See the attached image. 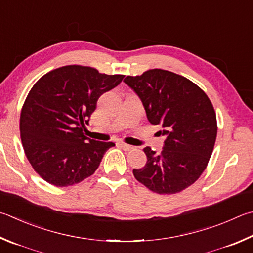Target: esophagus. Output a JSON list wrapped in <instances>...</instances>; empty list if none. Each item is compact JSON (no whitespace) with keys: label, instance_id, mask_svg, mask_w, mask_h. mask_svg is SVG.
Segmentation results:
<instances>
[{"label":"esophagus","instance_id":"34e87169","mask_svg":"<svg viewBox=\"0 0 253 253\" xmlns=\"http://www.w3.org/2000/svg\"><path fill=\"white\" fill-rule=\"evenodd\" d=\"M119 145H121V147H122L124 150H134V149H136V147L131 146V145H128V144H125V142H122V141L119 142Z\"/></svg>","mask_w":253,"mask_h":253}]
</instances>
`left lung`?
<instances>
[{
    "label": "left lung",
    "mask_w": 253,
    "mask_h": 253,
    "mask_svg": "<svg viewBox=\"0 0 253 253\" xmlns=\"http://www.w3.org/2000/svg\"><path fill=\"white\" fill-rule=\"evenodd\" d=\"M124 82L138 95L148 121L166 137L162 154L144 148L147 163L135 178L159 195L191 186L208 165L217 138V117L205 91L172 72L149 70Z\"/></svg>",
    "instance_id": "left-lung-1"
}]
</instances>
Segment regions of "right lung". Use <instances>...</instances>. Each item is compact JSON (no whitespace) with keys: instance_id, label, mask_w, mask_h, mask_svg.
<instances>
[{"instance_id":"add662e5","label":"right lung","mask_w":253,"mask_h":253,"mask_svg":"<svg viewBox=\"0 0 253 253\" xmlns=\"http://www.w3.org/2000/svg\"><path fill=\"white\" fill-rule=\"evenodd\" d=\"M123 79L67 65L48 72L32 87L21 112V139L32 167L45 181L67 187L96 171L115 144L90 139L83 130L98 98Z\"/></svg>"}]
</instances>
